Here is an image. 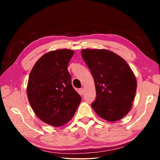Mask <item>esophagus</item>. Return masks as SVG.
Masks as SVG:
<instances>
[{
    "mask_svg": "<svg viewBox=\"0 0 160 160\" xmlns=\"http://www.w3.org/2000/svg\"><path fill=\"white\" fill-rule=\"evenodd\" d=\"M84 92H85V90H84L83 88H80V89H79V90H78V92H79L80 95H83Z\"/></svg>",
    "mask_w": 160,
    "mask_h": 160,
    "instance_id": "34e87169",
    "label": "esophagus"
}]
</instances>
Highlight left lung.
<instances>
[{"label": "left lung", "instance_id": "1", "mask_svg": "<svg viewBox=\"0 0 160 160\" xmlns=\"http://www.w3.org/2000/svg\"><path fill=\"white\" fill-rule=\"evenodd\" d=\"M92 75L96 99L92 107L104 120L114 122L128 114L137 89L133 72L126 61L107 49L81 51Z\"/></svg>", "mask_w": 160, "mask_h": 160}]
</instances>
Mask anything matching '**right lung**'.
Masks as SVG:
<instances>
[{
	"instance_id": "obj_1",
	"label": "right lung",
	"mask_w": 160,
	"mask_h": 160,
	"mask_svg": "<svg viewBox=\"0 0 160 160\" xmlns=\"http://www.w3.org/2000/svg\"><path fill=\"white\" fill-rule=\"evenodd\" d=\"M74 51L58 49L43 55L29 74L27 94L40 120L60 127L75 114L81 97L72 88L68 66Z\"/></svg>"
}]
</instances>
